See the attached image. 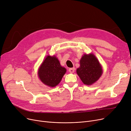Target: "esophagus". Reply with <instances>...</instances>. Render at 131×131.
Here are the masks:
<instances>
[{
	"instance_id": "esophagus-1",
	"label": "esophagus",
	"mask_w": 131,
	"mask_h": 131,
	"mask_svg": "<svg viewBox=\"0 0 131 131\" xmlns=\"http://www.w3.org/2000/svg\"><path fill=\"white\" fill-rule=\"evenodd\" d=\"M74 70H75V69H74V68H69V71L70 73H73L74 72Z\"/></svg>"
}]
</instances>
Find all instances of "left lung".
Here are the masks:
<instances>
[{
    "instance_id": "1",
    "label": "left lung",
    "mask_w": 131,
    "mask_h": 131,
    "mask_svg": "<svg viewBox=\"0 0 131 131\" xmlns=\"http://www.w3.org/2000/svg\"><path fill=\"white\" fill-rule=\"evenodd\" d=\"M76 72L85 85H91L102 76L103 69L94 54H84L80 60V67L77 69Z\"/></svg>"
}]
</instances>
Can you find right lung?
Wrapping results in <instances>:
<instances>
[{
  "mask_svg": "<svg viewBox=\"0 0 131 131\" xmlns=\"http://www.w3.org/2000/svg\"><path fill=\"white\" fill-rule=\"evenodd\" d=\"M67 71L55 55H47L39 66L38 76L41 82L51 88L57 86Z\"/></svg>",
  "mask_w": 131,
  "mask_h": 131,
  "instance_id": "1",
  "label": "right lung"
}]
</instances>
